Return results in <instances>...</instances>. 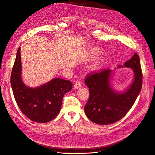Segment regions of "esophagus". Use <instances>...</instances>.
Returning a JSON list of instances; mask_svg holds the SVG:
<instances>
[{
  "label": "esophagus",
  "mask_w": 155,
  "mask_h": 155,
  "mask_svg": "<svg viewBox=\"0 0 155 155\" xmlns=\"http://www.w3.org/2000/svg\"><path fill=\"white\" fill-rule=\"evenodd\" d=\"M82 82L81 81H77L75 82V84H74V87L75 89H78L79 87H81L82 86Z\"/></svg>",
  "instance_id": "obj_1"
}]
</instances>
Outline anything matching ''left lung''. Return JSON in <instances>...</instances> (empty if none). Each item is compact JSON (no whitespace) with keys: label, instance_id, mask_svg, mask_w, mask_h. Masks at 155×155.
Returning <instances> with one entry per match:
<instances>
[{"label":"left lung","instance_id":"1","mask_svg":"<svg viewBox=\"0 0 155 155\" xmlns=\"http://www.w3.org/2000/svg\"><path fill=\"white\" fill-rule=\"evenodd\" d=\"M124 66L133 69L134 78L131 86L123 93H117L111 88L110 69L93 71L85 78L89 97L84 111L93 122L101 125L117 122L125 117L137 100L142 86V72L138 54L134 53Z\"/></svg>","mask_w":155,"mask_h":155}]
</instances>
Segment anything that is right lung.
Wrapping results in <instances>:
<instances>
[{
  "label": "right lung",
  "mask_w": 155,
  "mask_h": 155,
  "mask_svg": "<svg viewBox=\"0 0 155 155\" xmlns=\"http://www.w3.org/2000/svg\"><path fill=\"white\" fill-rule=\"evenodd\" d=\"M21 48H18L12 68L10 82L15 101L21 111L35 122L52 120L61 111L63 97L71 91L70 81L53 78L42 86L30 88L21 80Z\"/></svg>",
  "instance_id": "right-lung-1"
}]
</instances>
